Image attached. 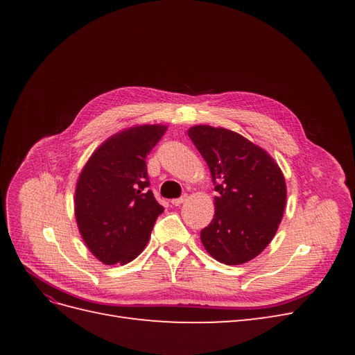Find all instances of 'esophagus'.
Listing matches in <instances>:
<instances>
[{
    "label": "esophagus",
    "mask_w": 355,
    "mask_h": 355,
    "mask_svg": "<svg viewBox=\"0 0 355 355\" xmlns=\"http://www.w3.org/2000/svg\"><path fill=\"white\" fill-rule=\"evenodd\" d=\"M187 198H188L187 196H182L180 198H175V200H171L170 202L173 204V206H180V204H184V202L187 201Z\"/></svg>",
    "instance_id": "esophagus-1"
}]
</instances>
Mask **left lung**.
Instances as JSON below:
<instances>
[{"instance_id": "8db88e82", "label": "left lung", "mask_w": 355, "mask_h": 355, "mask_svg": "<svg viewBox=\"0 0 355 355\" xmlns=\"http://www.w3.org/2000/svg\"><path fill=\"white\" fill-rule=\"evenodd\" d=\"M188 136L218 192L214 216L200 234L204 249L225 265L249 262L272 241L283 219V171L263 148L228 128L200 124Z\"/></svg>"}]
</instances>
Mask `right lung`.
Returning <instances> with one entry per match:
<instances>
[{
  "mask_svg": "<svg viewBox=\"0 0 355 355\" xmlns=\"http://www.w3.org/2000/svg\"><path fill=\"white\" fill-rule=\"evenodd\" d=\"M167 130L163 124L124 128L96 149L75 187L73 211L81 239L105 265L142 253L164 207L149 191L146 155Z\"/></svg>",
  "mask_w": 355,
  "mask_h": 355,
  "instance_id": "obj_1",
  "label": "right lung"
}]
</instances>
